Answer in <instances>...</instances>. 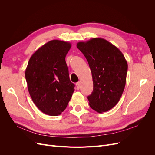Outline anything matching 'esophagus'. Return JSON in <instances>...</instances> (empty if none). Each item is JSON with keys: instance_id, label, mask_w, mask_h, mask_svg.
<instances>
[{"instance_id": "1", "label": "esophagus", "mask_w": 155, "mask_h": 155, "mask_svg": "<svg viewBox=\"0 0 155 155\" xmlns=\"http://www.w3.org/2000/svg\"><path fill=\"white\" fill-rule=\"evenodd\" d=\"M80 87H81L80 83L78 82V83H76V88H77V89H79V88H80Z\"/></svg>"}]
</instances>
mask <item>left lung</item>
<instances>
[{"label": "left lung", "mask_w": 155, "mask_h": 155, "mask_svg": "<svg viewBox=\"0 0 155 155\" xmlns=\"http://www.w3.org/2000/svg\"><path fill=\"white\" fill-rule=\"evenodd\" d=\"M78 48L91 70L93 91L87 98L93 110L101 113L118 104L124 91L127 62L121 51L102 38L79 42Z\"/></svg>", "instance_id": "left-lung-1"}]
</instances>
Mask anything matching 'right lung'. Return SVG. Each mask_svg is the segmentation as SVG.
I'll list each match as a JSON object with an SVG mask.
<instances>
[{
  "mask_svg": "<svg viewBox=\"0 0 155 155\" xmlns=\"http://www.w3.org/2000/svg\"><path fill=\"white\" fill-rule=\"evenodd\" d=\"M68 42L52 40L31 55L25 72L28 89L37 107L49 116H58L66 109L74 91L65 57Z\"/></svg>",
  "mask_w": 155,
  "mask_h": 155,
  "instance_id": "add662e5",
  "label": "right lung"
}]
</instances>
